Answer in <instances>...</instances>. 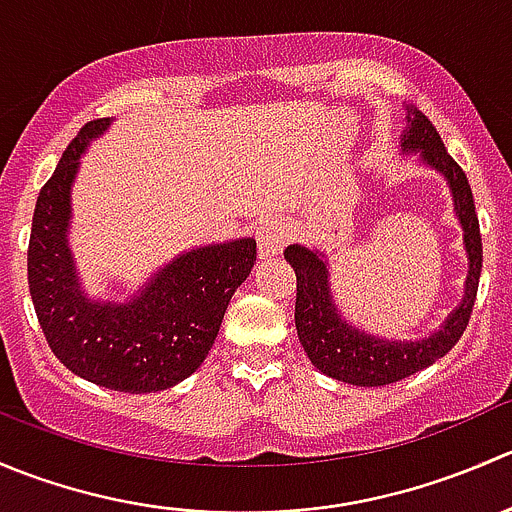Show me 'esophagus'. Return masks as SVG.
I'll use <instances>...</instances> for the list:
<instances>
[{
  "label": "esophagus",
  "mask_w": 512,
  "mask_h": 512,
  "mask_svg": "<svg viewBox=\"0 0 512 512\" xmlns=\"http://www.w3.org/2000/svg\"><path fill=\"white\" fill-rule=\"evenodd\" d=\"M289 242V230L280 218H265L257 227V255L260 260L280 255Z\"/></svg>",
  "instance_id": "1"
}]
</instances>
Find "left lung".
I'll return each mask as SVG.
<instances>
[{"label":"left lung","instance_id":"obj_1","mask_svg":"<svg viewBox=\"0 0 512 512\" xmlns=\"http://www.w3.org/2000/svg\"><path fill=\"white\" fill-rule=\"evenodd\" d=\"M401 151L418 156V163L443 175L451 190L453 213L463 230V250L468 257L466 287L463 299L446 317V322L421 339H386L369 334L347 322L329 280V260L317 247L289 245L285 260L297 275V302H294V324L309 361L322 374L354 386H386L406 379L426 366L436 364L463 337L476 302L480 267H483V245L471 185L461 165L448 156L441 136L433 123L406 106V131L401 133Z\"/></svg>","mask_w":512,"mask_h":512}]
</instances>
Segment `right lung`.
Segmentation results:
<instances>
[{"label":"right lung","mask_w":512,"mask_h":512,"mask_svg":"<svg viewBox=\"0 0 512 512\" xmlns=\"http://www.w3.org/2000/svg\"><path fill=\"white\" fill-rule=\"evenodd\" d=\"M111 128L86 123L36 198L29 292L56 359L81 379L123 394H156L205 361L235 289L250 277L257 242L240 237L180 252L126 299L89 297L69 245L71 190L81 156Z\"/></svg>","instance_id":"add662e5"}]
</instances>
